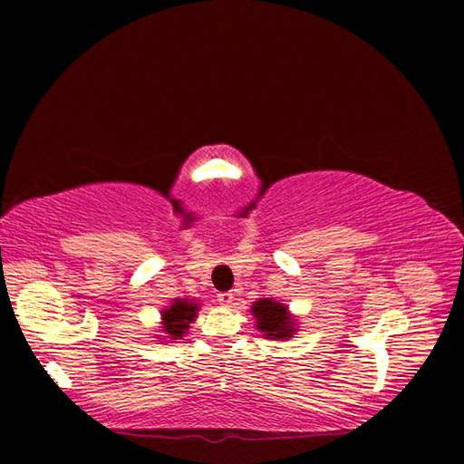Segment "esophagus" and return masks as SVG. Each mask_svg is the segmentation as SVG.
<instances>
[{"mask_svg": "<svg viewBox=\"0 0 464 464\" xmlns=\"http://www.w3.org/2000/svg\"><path fill=\"white\" fill-rule=\"evenodd\" d=\"M217 301H219V304L221 307H225V309H229L231 304H233V301H235V295L231 293V291H225V293H219V297H217Z\"/></svg>", "mask_w": 464, "mask_h": 464, "instance_id": "1", "label": "esophagus"}]
</instances>
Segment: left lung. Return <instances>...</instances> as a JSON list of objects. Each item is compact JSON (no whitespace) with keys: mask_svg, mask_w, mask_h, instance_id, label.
<instances>
[{"mask_svg":"<svg viewBox=\"0 0 464 464\" xmlns=\"http://www.w3.org/2000/svg\"><path fill=\"white\" fill-rule=\"evenodd\" d=\"M251 314L255 317V327L263 333L265 339L287 341L297 334V319L285 303L271 297L259 299L251 304Z\"/></svg>","mask_w":464,"mask_h":464,"instance_id":"obj_1","label":"left lung"}]
</instances>
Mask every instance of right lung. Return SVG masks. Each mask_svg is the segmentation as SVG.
<instances>
[{"label": "right lung", "instance_id": "1", "mask_svg": "<svg viewBox=\"0 0 464 464\" xmlns=\"http://www.w3.org/2000/svg\"><path fill=\"white\" fill-rule=\"evenodd\" d=\"M199 307L201 303L195 299H173V303L161 311V334L157 339L177 343V339H181L191 329L189 324L195 321Z\"/></svg>", "mask_w": 464, "mask_h": 464}]
</instances>
